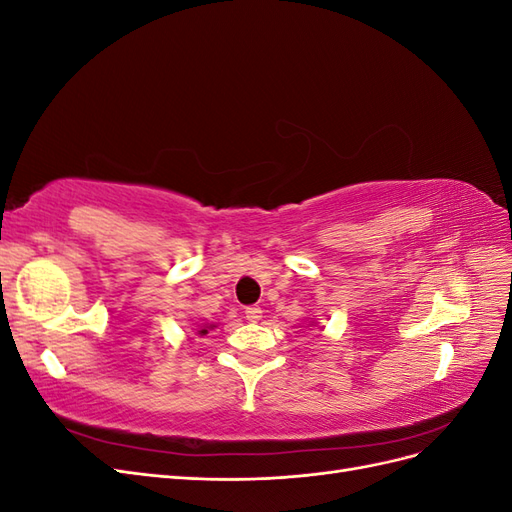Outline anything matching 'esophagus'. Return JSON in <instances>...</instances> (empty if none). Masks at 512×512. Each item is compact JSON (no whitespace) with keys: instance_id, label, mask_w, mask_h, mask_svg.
Returning <instances> with one entry per match:
<instances>
[{"instance_id":"1","label":"esophagus","mask_w":512,"mask_h":512,"mask_svg":"<svg viewBox=\"0 0 512 512\" xmlns=\"http://www.w3.org/2000/svg\"><path fill=\"white\" fill-rule=\"evenodd\" d=\"M245 318L250 320V322H258V320L262 318V307H258V305L247 307V309H245Z\"/></svg>"}]
</instances>
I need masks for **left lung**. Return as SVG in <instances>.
Returning <instances> with one entry per match:
<instances>
[{"label": "left lung", "instance_id": "8db88e82", "mask_svg": "<svg viewBox=\"0 0 512 512\" xmlns=\"http://www.w3.org/2000/svg\"><path fill=\"white\" fill-rule=\"evenodd\" d=\"M312 324H314V322H312V320H309V327H312ZM314 327H316V324H314Z\"/></svg>", "mask_w": 512, "mask_h": 512}]
</instances>
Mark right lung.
Listing matches in <instances>:
<instances>
[{"label": "right lung", "instance_id": "1", "mask_svg": "<svg viewBox=\"0 0 512 512\" xmlns=\"http://www.w3.org/2000/svg\"><path fill=\"white\" fill-rule=\"evenodd\" d=\"M215 327H218V324H215V322H205V324H198L196 331H198V335H207Z\"/></svg>", "mask_w": 512, "mask_h": 512}]
</instances>
